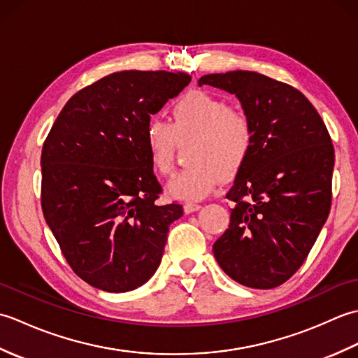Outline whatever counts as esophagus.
Returning <instances> with one entry per match:
<instances>
[{
  "instance_id": "34e87169",
  "label": "esophagus",
  "mask_w": 358,
  "mask_h": 358,
  "mask_svg": "<svg viewBox=\"0 0 358 358\" xmlns=\"http://www.w3.org/2000/svg\"><path fill=\"white\" fill-rule=\"evenodd\" d=\"M201 206L200 204H196V203H192V201H187V203H185V206H183V209H185V212L186 214H191V212H195V210H199Z\"/></svg>"
}]
</instances>
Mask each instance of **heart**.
<instances>
[{
    "mask_svg": "<svg viewBox=\"0 0 358 358\" xmlns=\"http://www.w3.org/2000/svg\"><path fill=\"white\" fill-rule=\"evenodd\" d=\"M171 123L150 120L144 127V144L150 167L158 175L173 171L181 144L192 141L191 166L169 181V192L185 200L206 196L222 178L232 180L248 163L254 149L252 117L240 106L209 90L194 89L177 98L169 108Z\"/></svg>",
    "mask_w": 358,
    "mask_h": 358,
    "instance_id": "obj_1",
    "label": "heart"
}]
</instances>
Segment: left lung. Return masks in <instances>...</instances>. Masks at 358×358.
<instances>
[{"label": "left lung", "mask_w": 358, "mask_h": 358, "mask_svg": "<svg viewBox=\"0 0 358 358\" xmlns=\"http://www.w3.org/2000/svg\"><path fill=\"white\" fill-rule=\"evenodd\" d=\"M199 85L235 94L252 117L254 149L226 199L229 227L212 249L227 275L254 289L291 278L329 215L334 146L322 117L299 89L266 75H204Z\"/></svg>", "instance_id": "left-lung-1"}]
</instances>
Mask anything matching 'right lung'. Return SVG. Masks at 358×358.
Returning <instances> with one entry per match:
<instances>
[{"label": "right lung", "instance_id": "obj_1", "mask_svg": "<svg viewBox=\"0 0 358 358\" xmlns=\"http://www.w3.org/2000/svg\"><path fill=\"white\" fill-rule=\"evenodd\" d=\"M191 75L110 73L78 90L41 150V209L67 264L90 286L127 292L154 275L183 206L155 201L144 127Z\"/></svg>", "mask_w": 358, "mask_h": 358}]
</instances>
